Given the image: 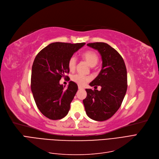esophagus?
I'll list each match as a JSON object with an SVG mask.
<instances>
[{"label":"esophagus","mask_w":159,"mask_h":159,"mask_svg":"<svg viewBox=\"0 0 159 159\" xmlns=\"http://www.w3.org/2000/svg\"><path fill=\"white\" fill-rule=\"evenodd\" d=\"M78 88H79V90H82V89H83V88L82 87V86H79V87H78Z\"/></svg>","instance_id":"1"}]
</instances>
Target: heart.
Masks as SVG:
<instances>
[{
	"instance_id": "b5f03b06",
	"label": "heart",
	"mask_w": 159,
	"mask_h": 159,
	"mask_svg": "<svg viewBox=\"0 0 159 159\" xmlns=\"http://www.w3.org/2000/svg\"><path fill=\"white\" fill-rule=\"evenodd\" d=\"M82 56H83V57L91 67L96 66L99 61L98 55L93 50H87L84 52ZM76 66V58L75 56H71L68 61V68L70 71H73V70H75ZM71 79L75 83L78 84L79 85H84L90 79L86 76L80 74H76L72 76Z\"/></svg>"
}]
</instances>
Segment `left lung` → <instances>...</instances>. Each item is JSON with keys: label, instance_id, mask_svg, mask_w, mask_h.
Returning <instances> with one entry per match:
<instances>
[{"label": "left lung", "instance_id": "1", "mask_svg": "<svg viewBox=\"0 0 159 159\" xmlns=\"http://www.w3.org/2000/svg\"><path fill=\"white\" fill-rule=\"evenodd\" d=\"M97 50L102 59V68L97 77L90 83L94 90L86 89L83 103L86 115L96 121L110 119L120 107L127 90V71L119 53L107 43L87 44ZM98 85L102 88L99 91Z\"/></svg>", "mask_w": 159, "mask_h": 159}]
</instances>
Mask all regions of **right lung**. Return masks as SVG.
Segmentation results:
<instances>
[{"mask_svg": "<svg viewBox=\"0 0 159 159\" xmlns=\"http://www.w3.org/2000/svg\"><path fill=\"white\" fill-rule=\"evenodd\" d=\"M84 44L51 43L35 57L32 66L31 91L38 109L47 118L59 120L67 115L78 86L70 81L64 89L60 80L69 73V58Z\"/></svg>", "mask_w": 159, "mask_h": 159, "instance_id": "1", "label": "right lung"}]
</instances>
